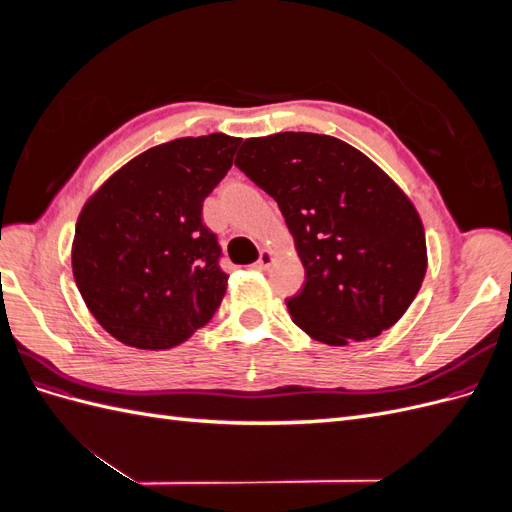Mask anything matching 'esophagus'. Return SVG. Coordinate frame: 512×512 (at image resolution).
Segmentation results:
<instances>
[{
  "label": "esophagus",
  "mask_w": 512,
  "mask_h": 512,
  "mask_svg": "<svg viewBox=\"0 0 512 512\" xmlns=\"http://www.w3.org/2000/svg\"><path fill=\"white\" fill-rule=\"evenodd\" d=\"M271 260H273L271 252H269V250H262V252H260V258L254 262V269H258V271H265V269H269Z\"/></svg>",
  "instance_id": "1"
}]
</instances>
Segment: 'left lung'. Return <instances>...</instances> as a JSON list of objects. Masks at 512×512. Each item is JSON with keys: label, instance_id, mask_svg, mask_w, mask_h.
<instances>
[{"label": "left lung", "instance_id": "obj_1", "mask_svg": "<svg viewBox=\"0 0 512 512\" xmlns=\"http://www.w3.org/2000/svg\"><path fill=\"white\" fill-rule=\"evenodd\" d=\"M235 166L280 207L305 267L288 314L329 346L365 342L406 314L427 271L421 218L359 149L327 134L247 138Z\"/></svg>", "mask_w": 512, "mask_h": 512}]
</instances>
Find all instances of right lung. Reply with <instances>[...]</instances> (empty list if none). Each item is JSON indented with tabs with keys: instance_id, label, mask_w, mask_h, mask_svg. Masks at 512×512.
<instances>
[{
	"instance_id": "obj_1",
	"label": "right lung",
	"mask_w": 512,
	"mask_h": 512,
	"mask_svg": "<svg viewBox=\"0 0 512 512\" xmlns=\"http://www.w3.org/2000/svg\"><path fill=\"white\" fill-rule=\"evenodd\" d=\"M241 138L209 134L151 147L89 198L72 273L89 312L121 344L166 350L213 318L228 275L203 203Z\"/></svg>"
}]
</instances>
